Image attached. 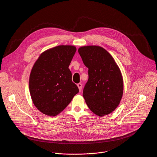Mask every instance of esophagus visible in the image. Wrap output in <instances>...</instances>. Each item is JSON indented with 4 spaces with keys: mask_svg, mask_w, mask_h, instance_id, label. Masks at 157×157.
I'll return each instance as SVG.
<instances>
[{
    "mask_svg": "<svg viewBox=\"0 0 157 157\" xmlns=\"http://www.w3.org/2000/svg\"><path fill=\"white\" fill-rule=\"evenodd\" d=\"M77 86L78 88L79 91H81L82 89V85L81 83H78V84H77Z\"/></svg>",
    "mask_w": 157,
    "mask_h": 157,
    "instance_id": "1",
    "label": "esophagus"
}]
</instances>
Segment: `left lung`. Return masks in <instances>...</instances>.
I'll use <instances>...</instances> for the list:
<instances>
[{
    "instance_id": "8db88e82",
    "label": "left lung",
    "mask_w": 157,
    "mask_h": 157,
    "mask_svg": "<svg viewBox=\"0 0 157 157\" xmlns=\"http://www.w3.org/2000/svg\"><path fill=\"white\" fill-rule=\"evenodd\" d=\"M78 52L89 69L88 81L83 92L86 103L98 116L111 113L119 105L123 93L120 68L112 56L101 46H84Z\"/></svg>"
}]
</instances>
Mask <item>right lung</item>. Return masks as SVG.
<instances>
[{
	"label": "right lung",
	"mask_w": 157,
	"mask_h": 157,
	"mask_svg": "<svg viewBox=\"0 0 157 157\" xmlns=\"http://www.w3.org/2000/svg\"><path fill=\"white\" fill-rule=\"evenodd\" d=\"M73 45H59L43 52L31 69L29 88L32 101L44 114L63 111L79 90L68 68L75 53Z\"/></svg>",
	"instance_id": "obj_1"
}]
</instances>
